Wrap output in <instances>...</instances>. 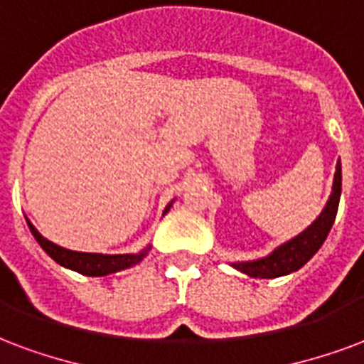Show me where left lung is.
<instances>
[{
    "label": "left lung",
    "instance_id": "1",
    "mask_svg": "<svg viewBox=\"0 0 364 364\" xmlns=\"http://www.w3.org/2000/svg\"><path fill=\"white\" fill-rule=\"evenodd\" d=\"M340 193H341V166L338 163L336 166L334 176V188H332V196L328 199L324 211L321 217L316 218L315 223L309 226L307 230L301 232L299 236L289 240L288 244L280 245L274 250L269 257L253 261V263H237L234 264L237 270H242L245 274L253 276V278H278V276L289 274L294 270L301 269L303 264L307 263L311 257L315 255L316 251L321 250L324 244L328 232L332 228V224L338 215V205H340Z\"/></svg>",
    "mask_w": 364,
    "mask_h": 364
}]
</instances>
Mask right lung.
<instances>
[{
    "label": "right lung",
    "mask_w": 364,
    "mask_h": 364,
    "mask_svg": "<svg viewBox=\"0 0 364 364\" xmlns=\"http://www.w3.org/2000/svg\"><path fill=\"white\" fill-rule=\"evenodd\" d=\"M172 205V203H171ZM171 205L166 207L165 213L171 209ZM28 223V220H26ZM28 228L32 236L36 237V242L42 245V250L48 253L53 261H57L67 269H73L76 272L86 276H107L111 272L130 269L134 264H138L146 257V251L136 253V255H101V253H80V251L65 250L61 245H55L40 234V232L28 223Z\"/></svg>",
    "instance_id": "right-lung-1"
}]
</instances>
